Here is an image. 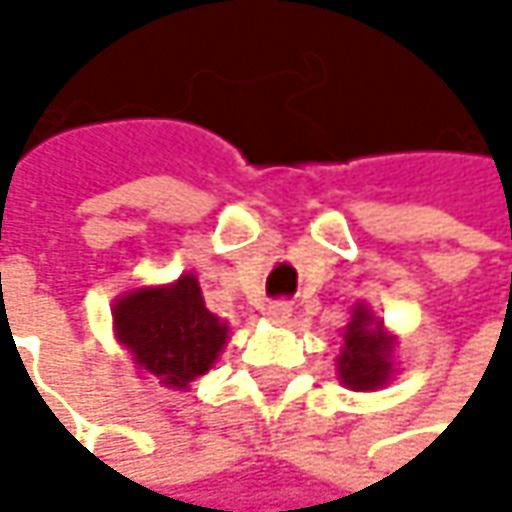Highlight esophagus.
Instances as JSON below:
<instances>
[{
    "mask_svg": "<svg viewBox=\"0 0 512 512\" xmlns=\"http://www.w3.org/2000/svg\"><path fill=\"white\" fill-rule=\"evenodd\" d=\"M266 320H269V323H275V326H287V323L293 320V308H290V302H272V305L266 308Z\"/></svg>",
    "mask_w": 512,
    "mask_h": 512,
    "instance_id": "esophagus-1",
    "label": "esophagus"
}]
</instances>
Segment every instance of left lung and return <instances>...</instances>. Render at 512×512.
Wrapping results in <instances>:
<instances>
[{"label": "left lung", "mask_w": 512, "mask_h": 512, "mask_svg": "<svg viewBox=\"0 0 512 512\" xmlns=\"http://www.w3.org/2000/svg\"><path fill=\"white\" fill-rule=\"evenodd\" d=\"M341 353L335 358V370L341 385L350 391H376L385 388L397 373V335L385 329V323L373 314L367 302L353 305V317L341 335Z\"/></svg>", "instance_id": "1"}]
</instances>
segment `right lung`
Segmentation results:
<instances>
[{"mask_svg":"<svg viewBox=\"0 0 512 512\" xmlns=\"http://www.w3.org/2000/svg\"><path fill=\"white\" fill-rule=\"evenodd\" d=\"M112 332L139 373H151L171 391H186L231 341V326L204 305L192 272L124 290L112 305Z\"/></svg>","mask_w":512,"mask_h":512,"instance_id":"right-lung-1","label":"right lung"}]
</instances>
